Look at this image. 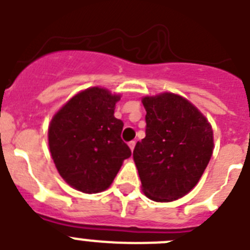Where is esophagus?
Returning <instances> with one entry per match:
<instances>
[{
    "label": "esophagus",
    "instance_id": "34e87169",
    "mask_svg": "<svg viewBox=\"0 0 250 250\" xmlns=\"http://www.w3.org/2000/svg\"><path fill=\"white\" fill-rule=\"evenodd\" d=\"M135 144H136V143L134 140L130 141V143H129V147H130V150H131V151L134 150V147H135Z\"/></svg>",
    "mask_w": 250,
    "mask_h": 250
}]
</instances>
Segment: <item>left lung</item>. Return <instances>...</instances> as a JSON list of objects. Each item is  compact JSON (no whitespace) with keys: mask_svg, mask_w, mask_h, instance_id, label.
I'll return each mask as SVG.
<instances>
[{"mask_svg":"<svg viewBox=\"0 0 250 250\" xmlns=\"http://www.w3.org/2000/svg\"><path fill=\"white\" fill-rule=\"evenodd\" d=\"M145 138L134 149L141 188L154 202H173L198 184L213 154L209 121L183 96L164 92L143 98Z\"/></svg>","mask_w":250,"mask_h":250,"instance_id":"left-lung-1","label":"left lung"}]
</instances>
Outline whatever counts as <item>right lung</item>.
<instances>
[{
  "label": "right lung",
  "mask_w": 250,
  "mask_h": 250,
  "mask_svg": "<svg viewBox=\"0 0 250 250\" xmlns=\"http://www.w3.org/2000/svg\"><path fill=\"white\" fill-rule=\"evenodd\" d=\"M120 95L90 87L75 95L48 126L51 156L62 179L86 194L111 185L131 150L121 139L124 123L114 116Z\"/></svg>",
  "instance_id": "1"
}]
</instances>
